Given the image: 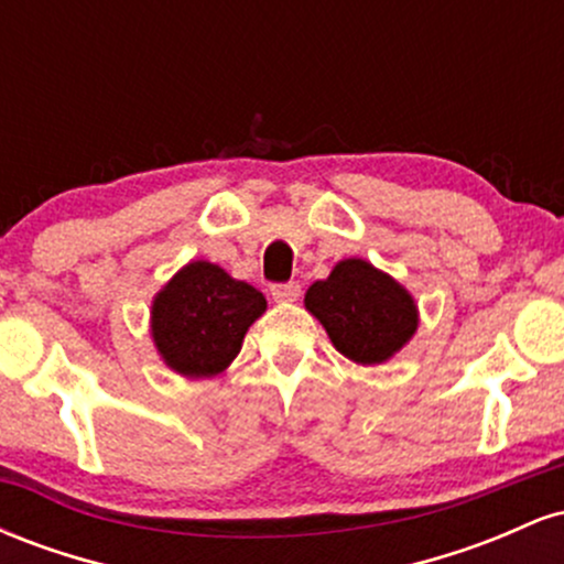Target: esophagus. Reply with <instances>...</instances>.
Instances as JSON below:
<instances>
[{
	"mask_svg": "<svg viewBox=\"0 0 564 564\" xmlns=\"http://www.w3.org/2000/svg\"><path fill=\"white\" fill-rule=\"evenodd\" d=\"M300 283H278V286L270 289V294H273L275 302H294L300 296Z\"/></svg>",
	"mask_w": 564,
	"mask_h": 564,
	"instance_id": "34e87169",
	"label": "esophagus"
}]
</instances>
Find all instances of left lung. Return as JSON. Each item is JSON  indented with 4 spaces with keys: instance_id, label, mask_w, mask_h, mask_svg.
Masks as SVG:
<instances>
[{
    "instance_id": "left-lung-1",
    "label": "left lung",
    "mask_w": 564,
    "mask_h": 564,
    "mask_svg": "<svg viewBox=\"0 0 564 564\" xmlns=\"http://www.w3.org/2000/svg\"><path fill=\"white\" fill-rule=\"evenodd\" d=\"M332 345L358 366H381L413 339L419 307L403 283L371 262L349 257L304 294Z\"/></svg>"
}]
</instances>
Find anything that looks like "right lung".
Listing matches in <instances>:
<instances>
[{"instance_id":"right-lung-1","label":"right lung","mask_w":564,"mask_h":564,"mask_svg":"<svg viewBox=\"0 0 564 564\" xmlns=\"http://www.w3.org/2000/svg\"><path fill=\"white\" fill-rule=\"evenodd\" d=\"M264 310L262 291L215 262L193 260L153 296V347L180 377L212 379L236 360L246 332Z\"/></svg>"}]
</instances>
